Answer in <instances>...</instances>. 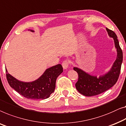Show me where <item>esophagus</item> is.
Segmentation results:
<instances>
[{"label": "esophagus", "mask_w": 126, "mask_h": 126, "mask_svg": "<svg viewBox=\"0 0 126 126\" xmlns=\"http://www.w3.org/2000/svg\"><path fill=\"white\" fill-rule=\"evenodd\" d=\"M69 62L67 61V60H65L62 63V66H63V69H67V67H69Z\"/></svg>", "instance_id": "34e87169"}]
</instances>
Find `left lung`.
Returning <instances> with one entry per match:
<instances>
[{
	"instance_id": "left-lung-1",
	"label": "left lung",
	"mask_w": 126,
	"mask_h": 126,
	"mask_svg": "<svg viewBox=\"0 0 126 126\" xmlns=\"http://www.w3.org/2000/svg\"><path fill=\"white\" fill-rule=\"evenodd\" d=\"M106 31L109 36L114 39L115 47L117 52L116 59L110 70L103 75L97 77L90 75L77 67H73L78 74L76 87L79 93L85 96H91L102 93L115 84L119 78L123 61V52L115 32L107 28Z\"/></svg>"
}]
</instances>
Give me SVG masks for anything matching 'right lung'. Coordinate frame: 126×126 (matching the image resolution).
Masks as SVG:
<instances>
[{"label":"right lung","instance_id":"obj_1","mask_svg":"<svg viewBox=\"0 0 126 126\" xmlns=\"http://www.w3.org/2000/svg\"><path fill=\"white\" fill-rule=\"evenodd\" d=\"M34 32L33 30H30ZM6 77L10 86L18 93L28 99H45L49 98L54 92L57 78L63 72L61 64L50 67L35 81L29 82L20 81L8 73Z\"/></svg>","mask_w":126,"mask_h":126}]
</instances>
